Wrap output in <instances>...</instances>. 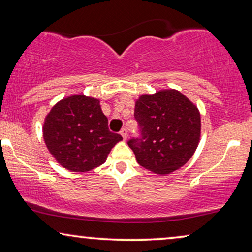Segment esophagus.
<instances>
[{
    "mask_svg": "<svg viewBox=\"0 0 252 252\" xmlns=\"http://www.w3.org/2000/svg\"><path fill=\"white\" fill-rule=\"evenodd\" d=\"M120 134H122L124 140L127 139V128H126V127H124V128L120 130Z\"/></svg>",
    "mask_w": 252,
    "mask_h": 252,
    "instance_id": "34e87169",
    "label": "esophagus"
}]
</instances>
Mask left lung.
<instances>
[{"instance_id":"obj_1","label":"left lung","mask_w":252,"mask_h":252,"mask_svg":"<svg viewBox=\"0 0 252 252\" xmlns=\"http://www.w3.org/2000/svg\"><path fill=\"white\" fill-rule=\"evenodd\" d=\"M134 116L141 137L128 141L141 166L159 175L179 170L190 159L201 140V113L177 89L141 95Z\"/></svg>"}]
</instances>
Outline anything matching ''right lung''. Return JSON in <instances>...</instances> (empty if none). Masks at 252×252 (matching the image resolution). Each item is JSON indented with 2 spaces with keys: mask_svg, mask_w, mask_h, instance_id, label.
Returning a JSON list of instances; mask_svg holds the SVG:
<instances>
[{
  "mask_svg": "<svg viewBox=\"0 0 252 252\" xmlns=\"http://www.w3.org/2000/svg\"><path fill=\"white\" fill-rule=\"evenodd\" d=\"M44 143L60 165L71 172H88L105 163L123 137L111 133L99 99L84 94L57 102L44 118Z\"/></svg>",
  "mask_w": 252,
  "mask_h": 252,
  "instance_id": "add662e5",
  "label": "right lung"
}]
</instances>
